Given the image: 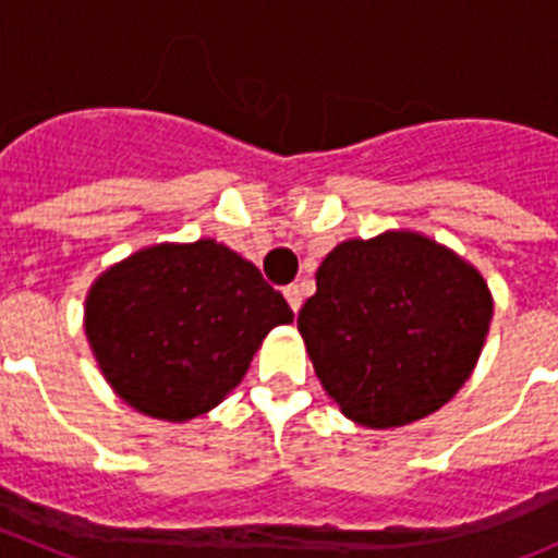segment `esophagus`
Returning a JSON list of instances; mask_svg holds the SVG:
<instances>
[{
    "label": "esophagus",
    "instance_id": "34e87169",
    "mask_svg": "<svg viewBox=\"0 0 558 558\" xmlns=\"http://www.w3.org/2000/svg\"><path fill=\"white\" fill-rule=\"evenodd\" d=\"M284 299H288L290 310H293V313H299V310H302V302H304V290L299 288V284H290V288H284Z\"/></svg>",
    "mask_w": 558,
    "mask_h": 558
}]
</instances>
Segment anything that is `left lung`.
<instances>
[{"label": "left lung", "mask_w": 558, "mask_h": 558, "mask_svg": "<svg viewBox=\"0 0 558 558\" xmlns=\"http://www.w3.org/2000/svg\"><path fill=\"white\" fill-rule=\"evenodd\" d=\"M492 315L495 299L475 265L433 236L391 229L324 256L299 332L340 413L386 430L461 391Z\"/></svg>", "instance_id": "8db88e82"}]
</instances>
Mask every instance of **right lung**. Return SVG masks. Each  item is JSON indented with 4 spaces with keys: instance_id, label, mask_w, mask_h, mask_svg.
<instances>
[{
    "instance_id": "right-lung-1",
    "label": "right lung",
    "mask_w": 558,
    "mask_h": 558,
    "mask_svg": "<svg viewBox=\"0 0 558 558\" xmlns=\"http://www.w3.org/2000/svg\"><path fill=\"white\" fill-rule=\"evenodd\" d=\"M293 310L218 240L156 243L97 276L83 329L111 391L161 422L218 408Z\"/></svg>"
}]
</instances>
